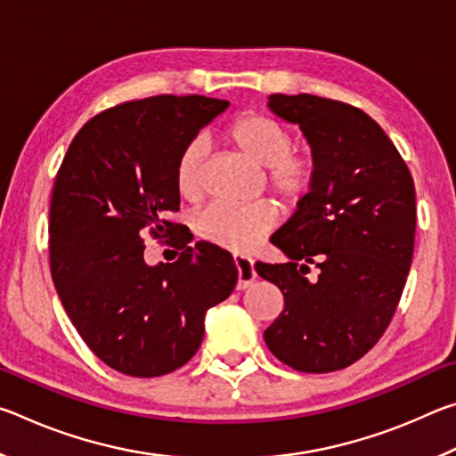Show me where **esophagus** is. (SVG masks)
<instances>
[{"label": "esophagus", "instance_id": "esophagus-1", "mask_svg": "<svg viewBox=\"0 0 456 456\" xmlns=\"http://www.w3.org/2000/svg\"><path fill=\"white\" fill-rule=\"evenodd\" d=\"M235 267H237V289H247L256 281V269H253V261L245 256H235Z\"/></svg>", "mask_w": 456, "mask_h": 456}]
</instances>
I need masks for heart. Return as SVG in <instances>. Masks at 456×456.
<instances>
[{"label": "heart", "instance_id": "heart-1", "mask_svg": "<svg viewBox=\"0 0 456 456\" xmlns=\"http://www.w3.org/2000/svg\"><path fill=\"white\" fill-rule=\"evenodd\" d=\"M223 142L257 167L280 205L288 211L304 207L320 184V159L310 146L296 149L293 130L267 112L247 110L231 118L221 130ZM205 181V146L192 141L175 165V184L183 199H197ZM275 207L267 200L233 207L215 203L195 217L200 239L229 251H247L275 227Z\"/></svg>", "mask_w": 456, "mask_h": 456}]
</instances>
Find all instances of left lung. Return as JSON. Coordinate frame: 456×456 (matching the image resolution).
I'll return each instance as SVG.
<instances>
[{
  "label": "left lung",
  "mask_w": 456,
  "mask_h": 456,
  "mask_svg": "<svg viewBox=\"0 0 456 456\" xmlns=\"http://www.w3.org/2000/svg\"><path fill=\"white\" fill-rule=\"evenodd\" d=\"M269 108L299 125L322 171L312 199L272 235L288 264H256L285 299L264 338L293 370L334 372L372 350L395 318L414 253V181L360 108L312 94H272Z\"/></svg>",
  "instance_id": "obj_1"
}]
</instances>
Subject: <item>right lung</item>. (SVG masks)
<instances>
[{
  "mask_svg": "<svg viewBox=\"0 0 456 456\" xmlns=\"http://www.w3.org/2000/svg\"><path fill=\"white\" fill-rule=\"evenodd\" d=\"M229 106L207 96H151L96 114L68 149L50 205V272L68 318L106 366L154 378L195 356L205 314L231 296V253L189 247L176 213L175 165ZM173 244V265L143 264V240Z\"/></svg>",
  "mask_w": 456,
  "mask_h": 456,
  "instance_id": "obj_1",
  "label": "right lung"
}]
</instances>
